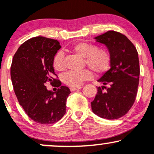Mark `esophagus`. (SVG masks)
I'll return each mask as SVG.
<instances>
[{"label": "esophagus", "instance_id": "obj_1", "mask_svg": "<svg viewBox=\"0 0 154 154\" xmlns=\"http://www.w3.org/2000/svg\"><path fill=\"white\" fill-rule=\"evenodd\" d=\"M82 88V87H77V88H70V91H71L72 92L73 91H77V90H79Z\"/></svg>", "mask_w": 154, "mask_h": 154}]
</instances>
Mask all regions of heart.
<instances>
[{"mask_svg":"<svg viewBox=\"0 0 154 154\" xmlns=\"http://www.w3.org/2000/svg\"><path fill=\"white\" fill-rule=\"evenodd\" d=\"M75 54L85 58V63L97 75H102L109 70L111 64V56L106 49L98 48L97 45L92 43L81 42L72 48ZM53 66L58 71L64 69V61L62 53H58L53 60ZM93 74L89 69L81 71H69L62 76L63 82L72 88L80 86L85 80L91 79Z\"/></svg>","mask_w":154,"mask_h":154,"instance_id":"b5f03b06","label":"heart"}]
</instances>
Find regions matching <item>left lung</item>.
Returning <instances> with one entry per match:
<instances>
[{
  "label": "left lung",
  "mask_w": 154,
  "mask_h": 154,
  "mask_svg": "<svg viewBox=\"0 0 154 154\" xmlns=\"http://www.w3.org/2000/svg\"><path fill=\"white\" fill-rule=\"evenodd\" d=\"M94 39L107 48L111 68L98 79L103 86L97 88L92 111L103 119H119L128 112L135 100L140 75L138 54L132 42L117 32L108 31ZM103 88L107 89L105 92L102 91Z\"/></svg>",
  "instance_id": "8db88e82"
}]
</instances>
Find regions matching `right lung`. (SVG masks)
I'll return each mask as SVG.
<instances>
[{
    "instance_id": "add662e5",
    "label": "right lung",
    "mask_w": 154,
    "mask_h": 154,
    "mask_svg": "<svg viewBox=\"0 0 154 154\" xmlns=\"http://www.w3.org/2000/svg\"><path fill=\"white\" fill-rule=\"evenodd\" d=\"M61 48L58 40L35 37L21 45L12 60L11 77L19 103L30 119L43 125L55 123L63 117L71 93L52 77L56 75L53 60ZM53 80L59 88L56 92L48 91L45 85Z\"/></svg>"
}]
</instances>
